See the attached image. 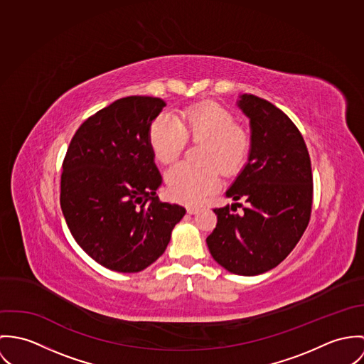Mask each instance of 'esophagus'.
Wrapping results in <instances>:
<instances>
[{"label":"esophagus","instance_id":"obj_1","mask_svg":"<svg viewBox=\"0 0 364 364\" xmlns=\"http://www.w3.org/2000/svg\"><path fill=\"white\" fill-rule=\"evenodd\" d=\"M198 210H200L198 206H188V208H187V212H188L190 215H196Z\"/></svg>","mask_w":364,"mask_h":364}]
</instances>
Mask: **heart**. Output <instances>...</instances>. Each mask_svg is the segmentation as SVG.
Instances as JSON below:
<instances>
[{
    "label": "heart",
    "instance_id": "obj_1",
    "mask_svg": "<svg viewBox=\"0 0 364 364\" xmlns=\"http://www.w3.org/2000/svg\"><path fill=\"white\" fill-rule=\"evenodd\" d=\"M187 138L202 141L200 163L180 162L166 173L168 194L181 202H197L218 186V168L235 171L245 159L248 138L225 109L200 105L177 117L167 113L152 122L149 142L155 158L168 164L181 154Z\"/></svg>",
    "mask_w": 364,
    "mask_h": 364
}]
</instances>
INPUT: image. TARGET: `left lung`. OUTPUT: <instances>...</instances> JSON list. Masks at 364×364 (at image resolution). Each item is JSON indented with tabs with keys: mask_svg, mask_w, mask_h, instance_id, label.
I'll use <instances>...</instances> for the list:
<instances>
[{
	"mask_svg": "<svg viewBox=\"0 0 364 364\" xmlns=\"http://www.w3.org/2000/svg\"><path fill=\"white\" fill-rule=\"evenodd\" d=\"M237 107L250 120L248 159L225 196L232 203L216 208L218 225L206 237L213 259L232 274H264L290 254L311 213L313 174L304 139L277 106L242 93Z\"/></svg>",
	"mask_w": 364,
	"mask_h": 364,
	"instance_id": "left-lung-1",
	"label": "left lung"
}]
</instances>
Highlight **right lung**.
I'll use <instances>...</instances> for the list:
<instances>
[{
  "label": "right lung",
  "instance_id": "add662e5",
  "mask_svg": "<svg viewBox=\"0 0 364 364\" xmlns=\"http://www.w3.org/2000/svg\"><path fill=\"white\" fill-rule=\"evenodd\" d=\"M164 106L151 96L113 102L78 128L63 163L60 202L68 229L90 258L116 272L154 264L186 215L156 197L162 176L149 129Z\"/></svg>",
  "mask_w": 364,
  "mask_h": 364
}]
</instances>
